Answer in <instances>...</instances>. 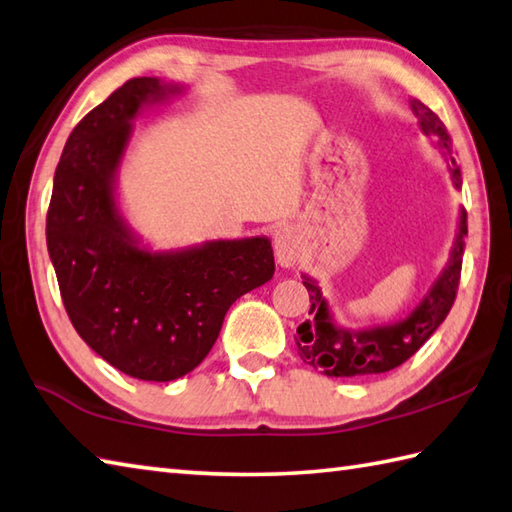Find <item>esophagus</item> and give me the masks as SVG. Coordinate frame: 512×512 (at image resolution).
Returning a JSON list of instances; mask_svg holds the SVG:
<instances>
[{
    "mask_svg": "<svg viewBox=\"0 0 512 512\" xmlns=\"http://www.w3.org/2000/svg\"><path fill=\"white\" fill-rule=\"evenodd\" d=\"M273 248H275V259L279 266L293 268L299 262V237L295 228L282 226L275 230L273 237Z\"/></svg>",
    "mask_w": 512,
    "mask_h": 512,
    "instance_id": "1",
    "label": "esophagus"
}]
</instances>
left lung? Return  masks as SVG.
<instances>
[{"label": "left lung", "instance_id": "8db88e82", "mask_svg": "<svg viewBox=\"0 0 512 512\" xmlns=\"http://www.w3.org/2000/svg\"><path fill=\"white\" fill-rule=\"evenodd\" d=\"M410 110L419 119V128L426 137H435L437 146L444 148V157L448 159L450 182L455 188H462V173L455 164L453 142L433 110L419 99H410ZM468 235L466 210H459V222L453 248H450L448 264L430 286L428 293L404 319L393 324L373 326V328H344L335 322L333 310L322 288L313 277L302 275L304 286L310 295L308 319L299 324L295 344L299 355L306 364L317 368L319 373L328 377H364L388 373L402 366L408 357H413L426 339L435 333L439 324L453 308L459 275H462V257H464V237Z\"/></svg>", "mask_w": 512, "mask_h": 512}]
</instances>
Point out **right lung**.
I'll return each instance as SVG.
<instances>
[{
    "label": "right lung",
    "mask_w": 512,
    "mask_h": 512,
    "mask_svg": "<svg viewBox=\"0 0 512 512\" xmlns=\"http://www.w3.org/2000/svg\"><path fill=\"white\" fill-rule=\"evenodd\" d=\"M182 84L135 77L75 126L46 217V244L79 337L122 373L173 382L204 362L228 308L275 273L266 237L150 250L119 208L117 173L144 108Z\"/></svg>",
    "instance_id": "right-lung-1"
}]
</instances>
